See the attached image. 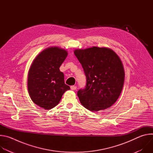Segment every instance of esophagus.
Returning <instances> with one entry per match:
<instances>
[{"label": "esophagus", "mask_w": 153, "mask_h": 153, "mask_svg": "<svg viewBox=\"0 0 153 153\" xmlns=\"http://www.w3.org/2000/svg\"><path fill=\"white\" fill-rule=\"evenodd\" d=\"M71 89L72 90H76L77 89V86H74V85H73V86H71Z\"/></svg>", "instance_id": "obj_1"}]
</instances>
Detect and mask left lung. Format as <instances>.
Segmentation results:
<instances>
[{"label":"left lung","instance_id":"obj_1","mask_svg":"<svg viewBox=\"0 0 153 153\" xmlns=\"http://www.w3.org/2000/svg\"><path fill=\"white\" fill-rule=\"evenodd\" d=\"M74 53L86 77L85 88L77 92L81 104L91 111L111 106L120 96L125 80L119 56L110 48L97 47L76 49Z\"/></svg>","mask_w":153,"mask_h":153}]
</instances>
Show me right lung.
Returning a JSON list of instances; mask_svg holds the SVG:
<instances>
[{
    "instance_id": "1",
    "label": "right lung",
    "mask_w": 153,
    "mask_h": 153,
    "mask_svg": "<svg viewBox=\"0 0 153 153\" xmlns=\"http://www.w3.org/2000/svg\"><path fill=\"white\" fill-rule=\"evenodd\" d=\"M68 52L57 47L43 50L34 59L28 71V90L32 101L45 110L56 106L70 89L59 70Z\"/></svg>"
}]
</instances>
